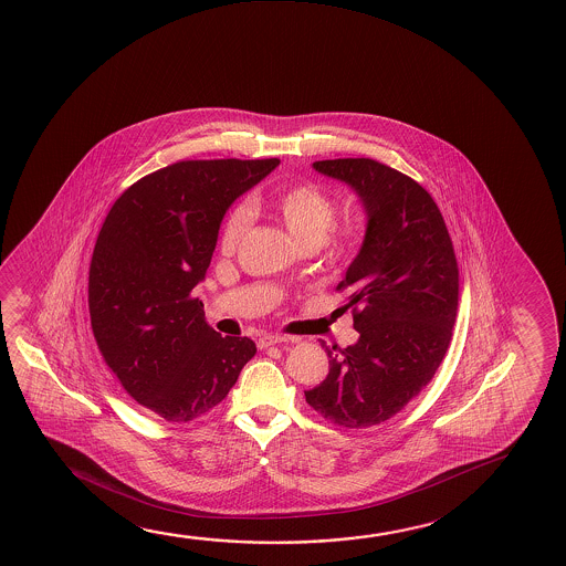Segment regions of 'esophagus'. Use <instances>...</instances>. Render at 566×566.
Masks as SVG:
<instances>
[{"instance_id": "esophagus-1", "label": "esophagus", "mask_w": 566, "mask_h": 566, "mask_svg": "<svg viewBox=\"0 0 566 566\" xmlns=\"http://www.w3.org/2000/svg\"><path fill=\"white\" fill-rule=\"evenodd\" d=\"M294 337H280V335H262L256 340L259 348H269L272 345H280V343H294Z\"/></svg>"}]
</instances>
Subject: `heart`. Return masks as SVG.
<instances>
[{"instance_id": "1", "label": "heart", "mask_w": 566, "mask_h": 566, "mask_svg": "<svg viewBox=\"0 0 566 566\" xmlns=\"http://www.w3.org/2000/svg\"><path fill=\"white\" fill-rule=\"evenodd\" d=\"M270 208L279 213L282 223L286 226L287 233L294 239L296 247H314L327 241L331 229L335 226L337 208L329 196L314 184H296L284 190L274 191L270 196ZM259 208V201L251 206H237L229 211L226 223L219 233V249L226 254L235 251L241 243L244 231L251 226L252 209ZM358 243V229L345 227L337 235L331 239L333 251L347 252Z\"/></svg>"}]
</instances>
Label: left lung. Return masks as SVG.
<instances>
[{
	"label": "left lung",
	"instance_id": "8db88e82",
	"mask_svg": "<svg viewBox=\"0 0 566 566\" xmlns=\"http://www.w3.org/2000/svg\"><path fill=\"white\" fill-rule=\"evenodd\" d=\"M357 191L365 241L337 290L358 340L325 347L329 375L305 401L335 426H378L426 388L451 343L459 266L443 216L426 188L373 158L317 160Z\"/></svg>",
	"mask_w": 566,
	"mask_h": 566
}]
</instances>
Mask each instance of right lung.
<instances>
[{
	"label": "right lung",
	"mask_w": 566,
	"mask_h": 566,
	"mask_svg": "<svg viewBox=\"0 0 566 566\" xmlns=\"http://www.w3.org/2000/svg\"><path fill=\"white\" fill-rule=\"evenodd\" d=\"M279 165L182 160L133 184L105 218L87 280L92 331L130 398L166 421L216 408L256 353L249 337L211 329L191 292L229 206Z\"/></svg>",
	"instance_id": "right-lung-1"
}]
</instances>
